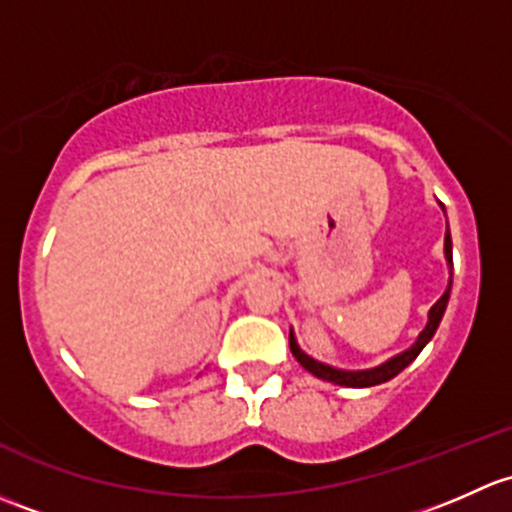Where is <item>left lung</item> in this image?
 <instances>
[{
  "label": "left lung",
  "instance_id": "8db88e82",
  "mask_svg": "<svg viewBox=\"0 0 512 512\" xmlns=\"http://www.w3.org/2000/svg\"><path fill=\"white\" fill-rule=\"evenodd\" d=\"M444 251H446V261H449V266H451L453 261H451V234H449V231H446V236H444ZM449 293H451V281H449V288H446L444 295H441V298L434 303V308L429 310V323H426V328L421 330V335L416 337L414 345L409 347V350H404L402 355L387 360L384 365L374 367V370L347 372V370H335V367H330V365H323V362L313 360V357H308L303 350H300L293 333H291V352H293L295 360H298L300 365H303L310 374H315V377H320V379H328V382H333V384H340V387H374V384L389 382V379L397 377V374L402 372L404 367L412 365V362L416 360V355L424 350L426 342L434 337L436 328H439V323H441V318H444L446 303H449Z\"/></svg>",
  "mask_w": 512,
  "mask_h": 512
}]
</instances>
